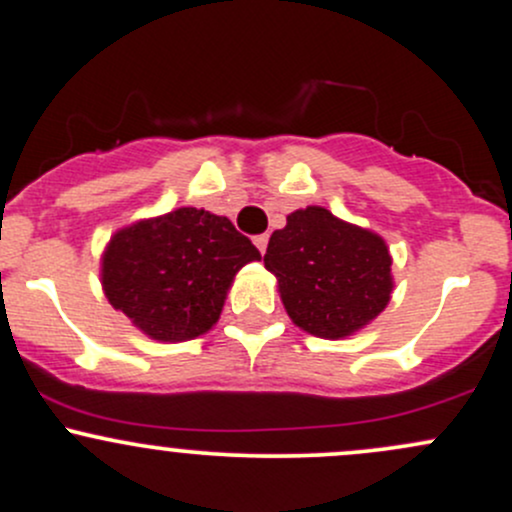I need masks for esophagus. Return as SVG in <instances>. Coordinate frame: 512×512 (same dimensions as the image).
Segmentation results:
<instances>
[{"label":"esophagus","mask_w":512,"mask_h":512,"mask_svg":"<svg viewBox=\"0 0 512 512\" xmlns=\"http://www.w3.org/2000/svg\"><path fill=\"white\" fill-rule=\"evenodd\" d=\"M267 242H270V235H267V233L255 235V245H257V250L262 252V255H265V250H267Z\"/></svg>","instance_id":"1"}]
</instances>
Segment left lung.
<instances>
[{
    "mask_svg": "<svg viewBox=\"0 0 512 512\" xmlns=\"http://www.w3.org/2000/svg\"><path fill=\"white\" fill-rule=\"evenodd\" d=\"M385 240L321 206L287 215L265 267L279 282L289 319L319 338L351 336L385 309L392 292Z\"/></svg>",
    "mask_w": 512,
    "mask_h": 512,
    "instance_id": "1",
    "label": "left lung"
}]
</instances>
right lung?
Masks as SVG:
<instances>
[{"mask_svg": "<svg viewBox=\"0 0 512 512\" xmlns=\"http://www.w3.org/2000/svg\"><path fill=\"white\" fill-rule=\"evenodd\" d=\"M260 250L223 215L179 208L120 230L102 255V289L157 341H191L218 321L235 272Z\"/></svg>", "mask_w": 512, "mask_h": 512, "instance_id": "obj_1", "label": "right lung"}]
</instances>
